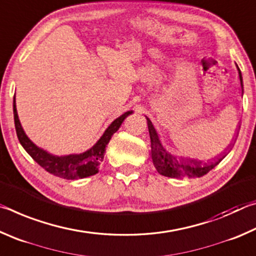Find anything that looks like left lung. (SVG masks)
Listing matches in <instances>:
<instances>
[{
  "label": "left lung",
  "mask_w": 256,
  "mask_h": 256,
  "mask_svg": "<svg viewBox=\"0 0 256 256\" xmlns=\"http://www.w3.org/2000/svg\"><path fill=\"white\" fill-rule=\"evenodd\" d=\"M238 74H240L242 92H244V89H242V76L240 68H238ZM146 123H148L151 141V158H152L154 168L160 175L172 177V178H196V177L206 175V172H209L212 168H214L216 164L222 162V158H224V156L222 158L216 159L214 162L202 164L201 160L198 159L177 157V156L166 150L162 141H160L152 122L146 116Z\"/></svg>",
  "instance_id": "1"
}]
</instances>
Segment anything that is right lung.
<instances>
[{"label":"right lung","instance_id":"right-lung-1","mask_svg":"<svg viewBox=\"0 0 256 256\" xmlns=\"http://www.w3.org/2000/svg\"><path fill=\"white\" fill-rule=\"evenodd\" d=\"M133 110L125 112L116 120H112L105 132L102 133L100 138L94 144L92 148L81 154H71L66 156H56L36 146L27 136L24 131L22 125L20 123L18 112H16V96L14 98V115L16 136L21 146L27 151L30 157L40 166L44 168L54 176L60 177L64 180H78L84 177L92 176L98 172V167L104 159V154L106 151V146L118 130L122 125L123 120L132 114Z\"/></svg>","mask_w":256,"mask_h":256}]
</instances>
